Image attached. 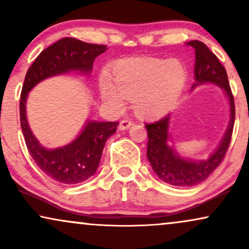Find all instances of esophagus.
I'll list each match as a JSON object with an SVG mask.
<instances>
[{"label":"esophagus","mask_w":249,"mask_h":249,"mask_svg":"<svg viewBox=\"0 0 249 249\" xmlns=\"http://www.w3.org/2000/svg\"><path fill=\"white\" fill-rule=\"evenodd\" d=\"M132 125V122L130 121V119H123V121L119 123V126H118V128L121 131H123V130H127L128 127H130Z\"/></svg>","instance_id":"obj_1"}]
</instances>
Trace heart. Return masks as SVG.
Instances as JSON below:
<instances>
[{
  "label": "heart",
  "instance_id": "obj_1",
  "mask_svg": "<svg viewBox=\"0 0 249 249\" xmlns=\"http://www.w3.org/2000/svg\"><path fill=\"white\" fill-rule=\"evenodd\" d=\"M188 71L178 58H125L112 67V80L100 79L103 102L115 111L132 100L135 114L153 118L168 112L186 85Z\"/></svg>",
  "mask_w": 249,
  "mask_h": 249
}]
</instances>
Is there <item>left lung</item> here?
I'll use <instances>...</instances> for the list:
<instances>
[{"label": "left lung", "mask_w": 249, "mask_h": 249, "mask_svg": "<svg viewBox=\"0 0 249 249\" xmlns=\"http://www.w3.org/2000/svg\"><path fill=\"white\" fill-rule=\"evenodd\" d=\"M187 46L195 50L194 80L191 90L200 85L213 84L222 88L230 107V121L221 142L206 160H193L184 157L177 152L170 134L168 114L159 121L146 124L148 132L147 159L157 177L166 184L179 187H191L206 180L217 166L221 164L231 141L234 125V100L230 88L228 74L224 67L208 47L197 40L190 41Z\"/></svg>", "instance_id": "1"}]
</instances>
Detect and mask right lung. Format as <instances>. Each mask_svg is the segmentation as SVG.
<instances>
[{"mask_svg": "<svg viewBox=\"0 0 249 249\" xmlns=\"http://www.w3.org/2000/svg\"><path fill=\"white\" fill-rule=\"evenodd\" d=\"M107 49V46L64 37L41 52L25 75L19 105L20 126L25 142L36 165L49 178L61 184H79L95 174L107 140L115 134L119 123L88 119L71 142L54 149L47 148L36 139L28 124V93L41 81L56 75L69 72L89 75L94 59Z\"/></svg>", "mask_w": 249, "mask_h": 249, "instance_id": "right-lung-1", "label": "right lung"}]
</instances>
